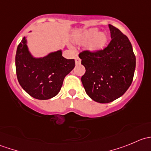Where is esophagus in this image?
<instances>
[{
	"label": "esophagus",
	"instance_id": "obj_1",
	"mask_svg": "<svg viewBox=\"0 0 151 151\" xmlns=\"http://www.w3.org/2000/svg\"><path fill=\"white\" fill-rule=\"evenodd\" d=\"M80 63H81V60H80V59L78 57H76L75 58V63H76V65L80 64Z\"/></svg>",
	"mask_w": 151,
	"mask_h": 151
}]
</instances>
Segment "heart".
<instances>
[{
    "mask_svg": "<svg viewBox=\"0 0 151 151\" xmlns=\"http://www.w3.org/2000/svg\"><path fill=\"white\" fill-rule=\"evenodd\" d=\"M108 35L104 32H99L96 28H91L84 30L78 35L76 42L79 45L88 43L87 50L90 52L96 53L104 48L108 42Z\"/></svg>",
    "mask_w": 151,
    "mask_h": 151,
    "instance_id": "obj_1",
    "label": "heart"
}]
</instances>
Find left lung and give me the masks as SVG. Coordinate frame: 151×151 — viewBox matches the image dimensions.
Wrapping results in <instances>:
<instances>
[{
    "label": "left lung",
    "instance_id": "1",
    "mask_svg": "<svg viewBox=\"0 0 151 151\" xmlns=\"http://www.w3.org/2000/svg\"><path fill=\"white\" fill-rule=\"evenodd\" d=\"M110 43L96 53L84 51L79 55L85 73L81 81L93 101L109 103L125 93L132 83L136 58L128 37L112 25Z\"/></svg>",
    "mask_w": 151,
    "mask_h": 151
}]
</instances>
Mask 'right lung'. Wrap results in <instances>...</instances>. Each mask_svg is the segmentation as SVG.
Returning <instances> with one entry per match:
<instances>
[{
  "label": "right lung",
  "mask_w": 151,
  "mask_h": 151,
  "mask_svg": "<svg viewBox=\"0 0 151 151\" xmlns=\"http://www.w3.org/2000/svg\"><path fill=\"white\" fill-rule=\"evenodd\" d=\"M27 39L28 36H24L17 49L15 66L18 82L30 96L50 99L60 91L65 77L72 71L75 62L63 57L62 50L44 57H35L29 50Z\"/></svg>",
  "instance_id": "right-lung-1"
}]
</instances>
